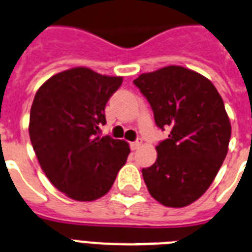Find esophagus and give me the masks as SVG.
<instances>
[{
	"mask_svg": "<svg viewBox=\"0 0 252 252\" xmlns=\"http://www.w3.org/2000/svg\"><path fill=\"white\" fill-rule=\"evenodd\" d=\"M141 144H142L141 139H137V141H134V142H132V143H130V148H132L133 151L138 150V148L141 147Z\"/></svg>",
	"mask_w": 252,
	"mask_h": 252,
	"instance_id": "esophagus-1",
	"label": "esophagus"
}]
</instances>
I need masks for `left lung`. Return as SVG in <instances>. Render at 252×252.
<instances>
[{
	"label": "left lung",
	"mask_w": 252,
	"mask_h": 252,
	"mask_svg": "<svg viewBox=\"0 0 252 252\" xmlns=\"http://www.w3.org/2000/svg\"><path fill=\"white\" fill-rule=\"evenodd\" d=\"M150 102L155 122L168 138L157 159L142 170L151 195L166 207L181 208L207 191L228 152L231 123L211 81L191 69L168 65L133 81Z\"/></svg>",
	"instance_id": "left-lung-1"
}]
</instances>
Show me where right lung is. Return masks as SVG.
<instances>
[{"label":"right lung","instance_id":"obj_1","mask_svg":"<svg viewBox=\"0 0 252 252\" xmlns=\"http://www.w3.org/2000/svg\"><path fill=\"white\" fill-rule=\"evenodd\" d=\"M122 82L77 67L54 74L34 97L29 134L35 155L50 183L74 200L101 198L126 165L128 143L100 135L106 102Z\"/></svg>","mask_w":252,"mask_h":252}]
</instances>
